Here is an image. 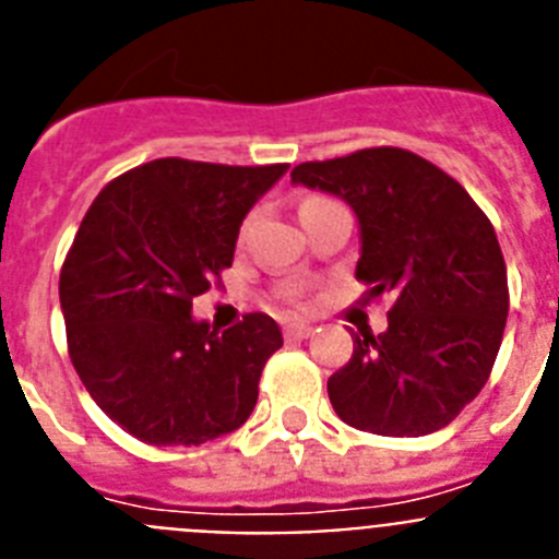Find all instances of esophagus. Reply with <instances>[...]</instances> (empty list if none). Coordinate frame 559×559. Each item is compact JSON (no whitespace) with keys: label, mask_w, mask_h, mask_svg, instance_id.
I'll return each mask as SVG.
<instances>
[{"label":"esophagus","mask_w":559,"mask_h":559,"mask_svg":"<svg viewBox=\"0 0 559 559\" xmlns=\"http://www.w3.org/2000/svg\"><path fill=\"white\" fill-rule=\"evenodd\" d=\"M310 333H313V328H310L308 322H288V324H285V338H288V341H302V338H308Z\"/></svg>","instance_id":"obj_1"}]
</instances>
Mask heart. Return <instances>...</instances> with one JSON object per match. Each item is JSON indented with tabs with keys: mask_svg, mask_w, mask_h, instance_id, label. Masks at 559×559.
I'll use <instances>...</instances> for the list:
<instances>
[{
	"mask_svg": "<svg viewBox=\"0 0 559 559\" xmlns=\"http://www.w3.org/2000/svg\"><path fill=\"white\" fill-rule=\"evenodd\" d=\"M310 201H322V199H310ZM305 204H308V201H305ZM288 299H299V290L290 288V290H288Z\"/></svg>",
	"mask_w": 559,
	"mask_h": 559,
	"instance_id": "b5f03b06",
	"label": "heart"
}]
</instances>
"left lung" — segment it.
<instances>
[{
    "label": "left lung",
    "mask_w": 559,
    "mask_h": 559,
    "mask_svg": "<svg viewBox=\"0 0 559 559\" xmlns=\"http://www.w3.org/2000/svg\"><path fill=\"white\" fill-rule=\"evenodd\" d=\"M294 185L347 201L360 226L355 276L392 296L389 328L353 335L328 380L347 426L426 437L484 389L510 313L507 265L490 218L456 179L403 147L302 162Z\"/></svg>",
    "instance_id": "obj_1"
}]
</instances>
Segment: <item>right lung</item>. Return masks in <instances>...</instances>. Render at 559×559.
<instances>
[{
	"label": "right lung",
	"mask_w": 559,
	"mask_h": 559,
	"mask_svg": "<svg viewBox=\"0 0 559 559\" xmlns=\"http://www.w3.org/2000/svg\"><path fill=\"white\" fill-rule=\"evenodd\" d=\"M288 165L156 159L100 190L61 269L72 367L147 445H204L249 419L283 333L265 313L212 330L192 299L231 265L240 224Z\"/></svg>",
	"instance_id": "1"
}]
</instances>
